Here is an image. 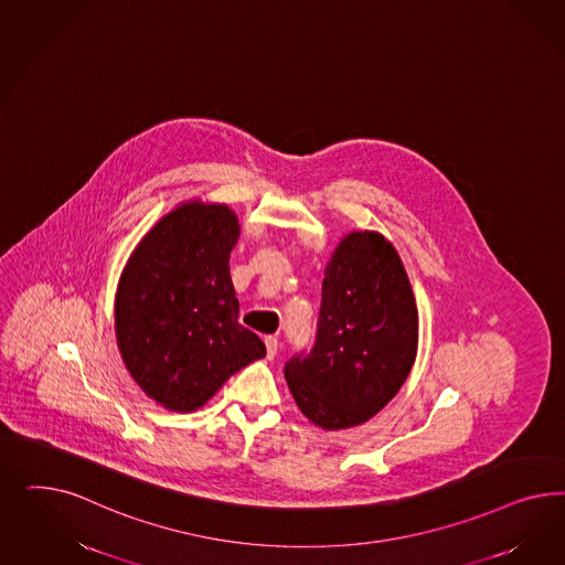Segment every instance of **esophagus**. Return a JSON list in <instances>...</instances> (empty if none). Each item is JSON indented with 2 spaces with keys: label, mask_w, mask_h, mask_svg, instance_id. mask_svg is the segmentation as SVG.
<instances>
[{
  "label": "esophagus",
  "mask_w": 565,
  "mask_h": 565,
  "mask_svg": "<svg viewBox=\"0 0 565 565\" xmlns=\"http://www.w3.org/2000/svg\"><path fill=\"white\" fill-rule=\"evenodd\" d=\"M265 345H267V359H274L275 354H277V350H279L277 338H274V335L265 338Z\"/></svg>",
  "instance_id": "esophagus-1"
}]
</instances>
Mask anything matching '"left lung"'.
I'll return each instance as SVG.
<instances>
[{
	"mask_svg": "<svg viewBox=\"0 0 565 565\" xmlns=\"http://www.w3.org/2000/svg\"><path fill=\"white\" fill-rule=\"evenodd\" d=\"M416 345L418 310L394 244L376 232H352L327 265L315 343L284 373L310 423L359 427L399 392Z\"/></svg>",
	"mask_w": 565,
	"mask_h": 565,
	"instance_id": "8db88e82",
	"label": "left lung"
}]
</instances>
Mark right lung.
I'll return each instance as SVG.
<instances>
[{"instance_id": "obj_1", "label": "right lung", "mask_w": 565, "mask_h": 565, "mask_svg": "<svg viewBox=\"0 0 565 565\" xmlns=\"http://www.w3.org/2000/svg\"><path fill=\"white\" fill-rule=\"evenodd\" d=\"M236 213L192 201L140 239L121 271L116 335L138 387L173 412L201 408L223 383L265 356L257 333L238 323L230 277Z\"/></svg>"}]
</instances>
